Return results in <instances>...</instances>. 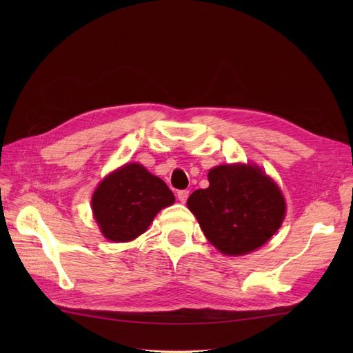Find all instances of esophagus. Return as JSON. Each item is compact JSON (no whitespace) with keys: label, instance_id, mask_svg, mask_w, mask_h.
<instances>
[{"label":"esophagus","instance_id":"obj_1","mask_svg":"<svg viewBox=\"0 0 353 353\" xmlns=\"http://www.w3.org/2000/svg\"><path fill=\"white\" fill-rule=\"evenodd\" d=\"M188 194H190L188 190H179L178 193H176V197H178V200H179L181 203H185L187 199H188Z\"/></svg>","mask_w":353,"mask_h":353}]
</instances>
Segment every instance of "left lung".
Masks as SVG:
<instances>
[{"label":"left lung","mask_w":353,"mask_h":353,"mask_svg":"<svg viewBox=\"0 0 353 353\" xmlns=\"http://www.w3.org/2000/svg\"><path fill=\"white\" fill-rule=\"evenodd\" d=\"M209 187L187 200L206 239L228 256H241L268 241L281 227V190L256 165H219L209 170Z\"/></svg>","instance_id":"obj_1"}]
</instances>
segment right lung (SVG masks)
Here are the masks:
<instances>
[{"instance_id":"add662e5","label":"right lung","mask_w":353,"mask_h":353,"mask_svg":"<svg viewBox=\"0 0 353 353\" xmlns=\"http://www.w3.org/2000/svg\"><path fill=\"white\" fill-rule=\"evenodd\" d=\"M174 201V193L159 176L140 163H126L101 181L91 206L103 236L126 243L145 232L157 213Z\"/></svg>"}]
</instances>
